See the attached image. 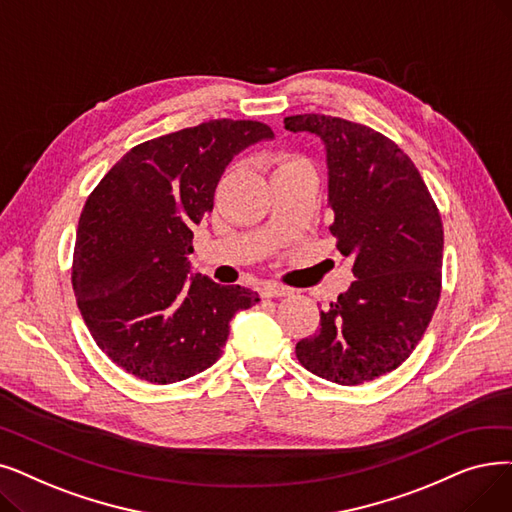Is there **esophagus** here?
Returning a JSON list of instances; mask_svg holds the SVG:
<instances>
[{"mask_svg": "<svg viewBox=\"0 0 512 512\" xmlns=\"http://www.w3.org/2000/svg\"><path fill=\"white\" fill-rule=\"evenodd\" d=\"M261 295L268 297V299H272V297H288V295H293V288L282 286L278 282H268V284H263Z\"/></svg>", "mask_w": 512, "mask_h": 512, "instance_id": "1", "label": "esophagus"}]
</instances>
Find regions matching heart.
<instances>
[{"mask_svg":"<svg viewBox=\"0 0 512 512\" xmlns=\"http://www.w3.org/2000/svg\"><path fill=\"white\" fill-rule=\"evenodd\" d=\"M274 173L278 171H286V169H295V167H301V165H309L303 157H299V154H293V152H278L274 154Z\"/></svg>","mask_w":512,"mask_h":512,"instance_id":"b5f03b06","label":"heart"}]
</instances>
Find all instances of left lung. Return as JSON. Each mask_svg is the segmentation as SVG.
Segmentation results:
<instances>
[{"label":"left lung","mask_w":512,"mask_h":512,"mask_svg":"<svg viewBox=\"0 0 512 512\" xmlns=\"http://www.w3.org/2000/svg\"><path fill=\"white\" fill-rule=\"evenodd\" d=\"M284 125L316 133L326 146L330 234L353 257L355 276L295 353L330 383L362 385L402 366L435 314L441 215L412 159L383 133L316 113Z\"/></svg>","instance_id":"8db88e82"}]
</instances>
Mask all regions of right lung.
I'll list each match as a JSON object with an SVG mask.
<instances>
[{
    "label": "right lung",
    "instance_id": "right-lung-1",
    "mask_svg": "<svg viewBox=\"0 0 512 512\" xmlns=\"http://www.w3.org/2000/svg\"><path fill=\"white\" fill-rule=\"evenodd\" d=\"M270 125L213 119L133 146L87 196L73 253V291L96 345L152 385L213 366L251 288L188 278L192 226L213 211L221 173Z\"/></svg>",
    "mask_w": 512,
    "mask_h": 512
}]
</instances>
